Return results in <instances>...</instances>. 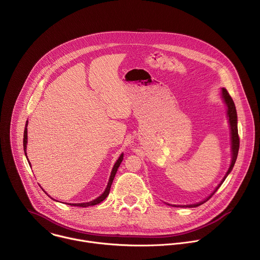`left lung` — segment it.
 I'll list each match as a JSON object with an SVG mask.
<instances>
[{
	"label": "left lung",
	"mask_w": 260,
	"mask_h": 260,
	"mask_svg": "<svg viewBox=\"0 0 260 260\" xmlns=\"http://www.w3.org/2000/svg\"><path fill=\"white\" fill-rule=\"evenodd\" d=\"M221 95H222V98L228 106V116H229V121H230V125H231V134H232V154H233V157H232V163H231V166L226 172V175L224 176L223 180L221 181V183L217 186V188L214 190V192L208 197L206 198L204 201L200 202V203H197V204H192V205H185L186 207H197L203 203H205L206 201H208L212 196L213 194L218 190V188L221 186V184L224 182V180L226 179L228 175L230 174V172L232 171L234 165H235V162L237 160V156H238V152H239V147H240V138H239V135H238V126H237V111H236V106H235V103L232 99V97L230 96L229 92L226 91V89L222 88L221 90ZM183 206V207H185Z\"/></svg>",
	"instance_id": "left-lung-1"
}]
</instances>
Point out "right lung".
Here are the masks:
<instances>
[{
    "label": "right lung",
    "mask_w": 260,
    "mask_h": 260,
    "mask_svg": "<svg viewBox=\"0 0 260 260\" xmlns=\"http://www.w3.org/2000/svg\"><path fill=\"white\" fill-rule=\"evenodd\" d=\"M26 144H27V121H26V125H25V129H24V136H23V148H24V152L26 151ZM25 155H26V152H25ZM27 157V156H26ZM123 160V154L120 155V157L118 158V160L116 161L113 169H112V172H111V176H110V179H109V183L107 185V188L105 190V192L99 196L97 199L91 201V202H88V203H77V204H69L71 206H79V207H89V206H93V205H96V204H99L101 203L103 200L106 199V197L109 195V192H110V188H111V185H112V182L114 180V177L116 175V171L121 163V161ZM29 162V161H28Z\"/></svg>",
    "instance_id": "1"
}]
</instances>
